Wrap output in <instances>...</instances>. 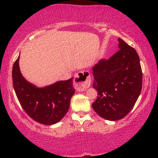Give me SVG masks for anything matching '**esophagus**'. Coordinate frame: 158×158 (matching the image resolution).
Masks as SVG:
<instances>
[{"mask_svg":"<svg viewBox=\"0 0 158 158\" xmlns=\"http://www.w3.org/2000/svg\"><path fill=\"white\" fill-rule=\"evenodd\" d=\"M74 87L78 91H84L91 84V79L88 72H79L74 79Z\"/></svg>","mask_w":158,"mask_h":158,"instance_id":"obj_1","label":"esophagus"}]
</instances>
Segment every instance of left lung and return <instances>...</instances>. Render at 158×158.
<instances>
[{
    "label": "left lung",
    "mask_w": 158,
    "mask_h": 158,
    "mask_svg": "<svg viewBox=\"0 0 158 158\" xmlns=\"http://www.w3.org/2000/svg\"><path fill=\"white\" fill-rule=\"evenodd\" d=\"M120 50L93 68V87L98 92L93 110L108 121L124 118L133 108L142 87V72L134 48L118 38Z\"/></svg>",
    "instance_id": "1"
}]
</instances>
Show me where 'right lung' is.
<instances>
[{"mask_svg": "<svg viewBox=\"0 0 158 158\" xmlns=\"http://www.w3.org/2000/svg\"><path fill=\"white\" fill-rule=\"evenodd\" d=\"M19 56L12 68L13 86L23 110L34 121L44 125L59 122L68 111L74 94L73 78L40 88L28 82L21 73Z\"/></svg>", "mask_w": 158, "mask_h": 158, "instance_id": "add662e5", "label": "right lung"}]
</instances>
